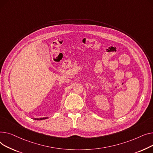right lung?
I'll list each match as a JSON object with an SVG mask.
<instances>
[{
	"label": "right lung",
	"mask_w": 153,
	"mask_h": 153,
	"mask_svg": "<svg viewBox=\"0 0 153 153\" xmlns=\"http://www.w3.org/2000/svg\"><path fill=\"white\" fill-rule=\"evenodd\" d=\"M47 119V117H45V118H41V119H35V120H43V119Z\"/></svg>",
	"instance_id": "1"
}]
</instances>
